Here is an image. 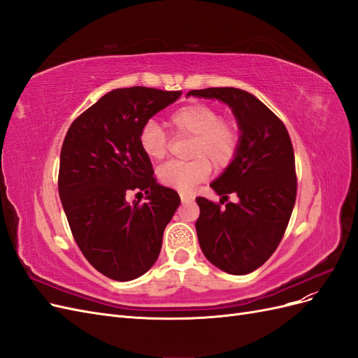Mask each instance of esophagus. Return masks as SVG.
Returning <instances> with one entry per match:
<instances>
[{"instance_id": "1", "label": "esophagus", "mask_w": 358, "mask_h": 358, "mask_svg": "<svg viewBox=\"0 0 358 358\" xmlns=\"http://www.w3.org/2000/svg\"><path fill=\"white\" fill-rule=\"evenodd\" d=\"M192 200V196H189V194H185V192H180V201L182 203H188Z\"/></svg>"}]
</instances>
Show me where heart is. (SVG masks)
<instances>
[{
	"label": "heart",
	"instance_id": "b5f03b06",
	"mask_svg": "<svg viewBox=\"0 0 358 358\" xmlns=\"http://www.w3.org/2000/svg\"><path fill=\"white\" fill-rule=\"evenodd\" d=\"M171 131L192 137L187 162L170 161L159 167L158 179L162 185L178 191H191L208 179L212 164L216 169L229 166L239 145V131L234 124L221 121L220 112L206 104H191L176 110L169 119ZM143 152L154 161L169 152V134L157 121H148L138 133Z\"/></svg>",
	"mask_w": 358,
	"mask_h": 358
}]
</instances>
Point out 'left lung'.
Segmentation results:
<instances>
[{"instance_id": "left-lung-1", "label": "left lung", "mask_w": 358, "mask_h": 358, "mask_svg": "<svg viewBox=\"0 0 358 358\" xmlns=\"http://www.w3.org/2000/svg\"><path fill=\"white\" fill-rule=\"evenodd\" d=\"M218 100L231 109L239 145L210 188L236 203L221 209L197 197L199 243L209 262L230 275H248L275 252L296 203L294 150L282 121L255 95L237 88L189 91L187 96Z\"/></svg>"}]
</instances>
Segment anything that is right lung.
<instances>
[{
	"label": "right lung",
	"instance_id": "obj_1",
	"mask_svg": "<svg viewBox=\"0 0 358 358\" xmlns=\"http://www.w3.org/2000/svg\"><path fill=\"white\" fill-rule=\"evenodd\" d=\"M180 95L145 86L113 90L64 138L58 189L74 241L100 273L119 282L155 264L162 233L180 204L175 189L157 182L138 143L142 127ZM129 190L145 192L148 201L128 203Z\"/></svg>",
	"mask_w": 358,
	"mask_h": 358
}]
</instances>
